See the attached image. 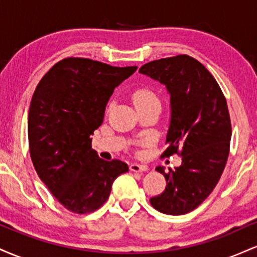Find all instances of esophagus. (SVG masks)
Instances as JSON below:
<instances>
[{
	"instance_id": "34e87169",
	"label": "esophagus",
	"mask_w": 257,
	"mask_h": 257,
	"mask_svg": "<svg viewBox=\"0 0 257 257\" xmlns=\"http://www.w3.org/2000/svg\"><path fill=\"white\" fill-rule=\"evenodd\" d=\"M129 169H131L132 172H146L147 167L146 166H143V164L132 163L131 166H129Z\"/></svg>"
}]
</instances>
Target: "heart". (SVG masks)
I'll list each match as a JSON object with an SVG mask.
<instances>
[{
  "label": "heart",
  "mask_w": 257,
  "mask_h": 257,
  "mask_svg": "<svg viewBox=\"0 0 257 257\" xmlns=\"http://www.w3.org/2000/svg\"><path fill=\"white\" fill-rule=\"evenodd\" d=\"M133 100H134L137 108L144 107V106L153 104V102H159L157 95L150 89H146V88L135 90L134 94H133Z\"/></svg>",
  "instance_id": "heart-1"
}]
</instances>
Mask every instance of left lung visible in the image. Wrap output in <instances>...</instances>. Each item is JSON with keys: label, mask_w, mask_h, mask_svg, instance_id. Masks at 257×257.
I'll use <instances>...</instances> for the list:
<instances>
[{"label": "left lung", "mask_w": 257, "mask_h": 257, "mask_svg": "<svg viewBox=\"0 0 257 257\" xmlns=\"http://www.w3.org/2000/svg\"><path fill=\"white\" fill-rule=\"evenodd\" d=\"M139 72L166 85L170 95V124L162 157L178 153L181 166L164 172L163 193L152 197L156 210L184 215L206 199L225 169L231 143V119L216 79L188 55L150 61Z\"/></svg>", "instance_id": "obj_1"}]
</instances>
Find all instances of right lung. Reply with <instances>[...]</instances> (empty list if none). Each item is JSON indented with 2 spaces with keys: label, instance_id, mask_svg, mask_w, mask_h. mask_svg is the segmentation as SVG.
Segmentation results:
<instances>
[{
  "label": "right lung",
  "instance_id": "1",
  "mask_svg": "<svg viewBox=\"0 0 257 257\" xmlns=\"http://www.w3.org/2000/svg\"><path fill=\"white\" fill-rule=\"evenodd\" d=\"M85 58L59 61L37 84L29 110L30 156L37 175L67 210L95 211L113 181L128 172L119 159L107 162L91 149L114 88L137 71Z\"/></svg>",
  "mask_w": 257,
  "mask_h": 257
}]
</instances>
